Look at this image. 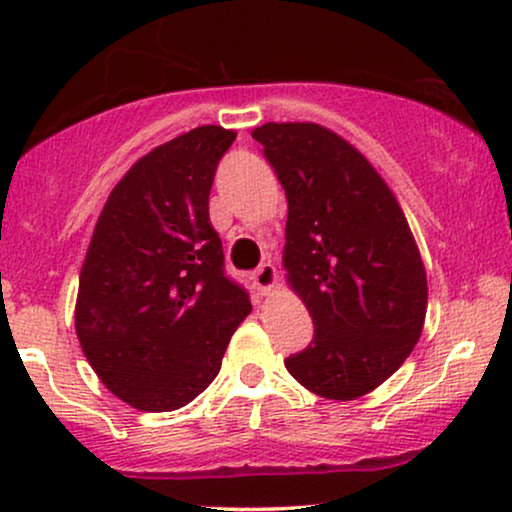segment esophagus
Masks as SVG:
<instances>
[{"mask_svg": "<svg viewBox=\"0 0 512 512\" xmlns=\"http://www.w3.org/2000/svg\"><path fill=\"white\" fill-rule=\"evenodd\" d=\"M252 284H255V289L260 293H269L274 289L276 284V267L272 262H262L260 267L252 272Z\"/></svg>", "mask_w": 512, "mask_h": 512, "instance_id": "34e87169", "label": "esophagus"}]
</instances>
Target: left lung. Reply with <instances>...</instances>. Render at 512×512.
I'll return each mask as SVG.
<instances>
[{
	"label": "left lung",
	"instance_id": "obj_1",
	"mask_svg": "<svg viewBox=\"0 0 512 512\" xmlns=\"http://www.w3.org/2000/svg\"><path fill=\"white\" fill-rule=\"evenodd\" d=\"M286 192L284 267L313 342L284 366L327 399H356L407 361L426 317V269L395 195L339 134L315 122L252 132Z\"/></svg>",
	"mask_w": 512,
	"mask_h": 512
}]
</instances>
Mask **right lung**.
<instances>
[{
	"mask_svg": "<svg viewBox=\"0 0 512 512\" xmlns=\"http://www.w3.org/2000/svg\"><path fill=\"white\" fill-rule=\"evenodd\" d=\"M236 132L204 125L156 146L110 192L76 296V337L103 385L173 411L219 375L250 296L223 272L209 221L216 166Z\"/></svg>",
	"mask_w": 512,
	"mask_h": 512,
	"instance_id": "obj_1",
	"label": "right lung"
}]
</instances>
